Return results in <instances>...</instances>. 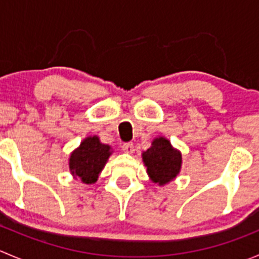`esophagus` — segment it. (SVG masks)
Here are the masks:
<instances>
[{"label":"esophagus","instance_id":"obj_1","mask_svg":"<svg viewBox=\"0 0 259 259\" xmlns=\"http://www.w3.org/2000/svg\"><path fill=\"white\" fill-rule=\"evenodd\" d=\"M121 149L122 150L125 151V153H127V154H133L134 153V144H133V143H124V144L121 145Z\"/></svg>","mask_w":259,"mask_h":259}]
</instances>
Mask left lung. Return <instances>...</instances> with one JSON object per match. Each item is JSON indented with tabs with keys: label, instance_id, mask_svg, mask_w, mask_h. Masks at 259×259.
Masks as SVG:
<instances>
[{
	"label": "left lung",
	"instance_id": "1",
	"mask_svg": "<svg viewBox=\"0 0 259 259\" xmlns=\"http://www.w3.org/2000/svg\"><path fill=\"white\" fill-rule=\"evenodd\" d=\"M143 160L151 180L160 185L176 178L182 165L180 153L171 148L169 140L164 138L154 140L151 148L143 153Z\"/></svg>",
	"mask_w": 259,
	"mask_h": 259
}]
</instances>
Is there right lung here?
<instances>
[{
  "mask_svg": "<svg viewBox=\"0 0 259 259\" xmlns=\"http://www.w3.org/2000/svg\"><path fill=\"white\" fill-rule=\"evenodd\" d=\"M110 154V146L101 144L99 138H86L71 154L70 170L86 184L95 183Z\"/></svg>",
  "mask_w": 259,
  "mask_h": 259,
  "instance_id": "obj_1",
  "label": "right lung"
}]
</instances>
